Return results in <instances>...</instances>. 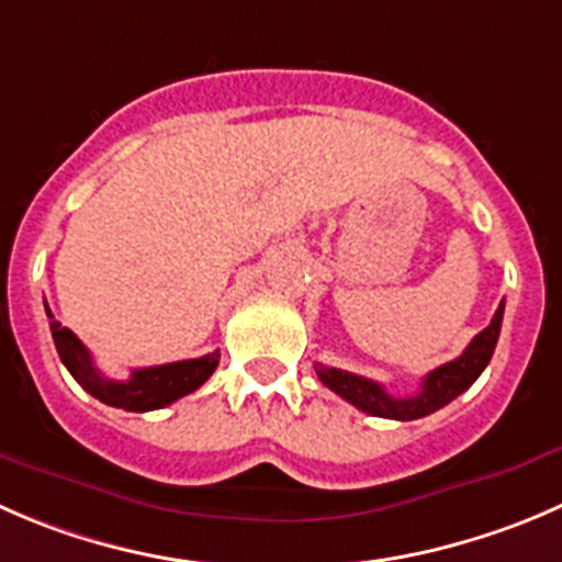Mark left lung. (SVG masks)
I'll return each instance as SVG.
<instances>
[{
	"label": "left lung",
	"instance_id": "left-lung-1",
	"mask_svg": "<svg viewBox=\"0 0 562 562\" xmlns=\"http://www.w3.org/2000/svg\"><path fill=\"white\" fill-rule=\"evenodd\" d=\"M503 313H505V302H499L492 324H488L481 335L472 337V342L464 348L461 357H456L453 362H445L439 364L437 370H431V373L423 379V386L417 390V395L412 397L390 395L379 381L364 379V375H357V373H348V370L315 364V373H318V379L324 381L331 392H337V395L346 397L351 406L362 408V412L373 414V417H386V419L426 417V414L448 406V403L453 401V397H459L464 390H470V386L475 384L477 375L486 370L488 359H492L494 353V346H497L499 340V329H503Z\"/></svg>",
	"mask_w": 562,
	"mask_h": 562
}]
</instances>
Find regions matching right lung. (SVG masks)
<instances>
[{
    "label": "right lung",
    "mask_w": 562,
    "mask_h": 562,
    "mask_svg": "<svg viewBox=\"0 0 562 562\" xmlns=\"http://www.w3.org/2000/svg\"><path fill=\"white\" fill-rule=\"evenodd\" d=\"M46 315L48 326H52L54 346H57L59 359L70 370V375L92 397H98L106 406L125 408V412H154V408L170 406L178 397L189 395L198 386H203L209 381V375L216 370V364H220V351H214L200 359H183V362L139 368L131 373L128 381H114L101 375V370L92 364V357L85 348V342L74 331L65 329L59 321H54L48 304Z\"/></svg>",
    "instance_id": "right-lung-1"
}]
</instances>
